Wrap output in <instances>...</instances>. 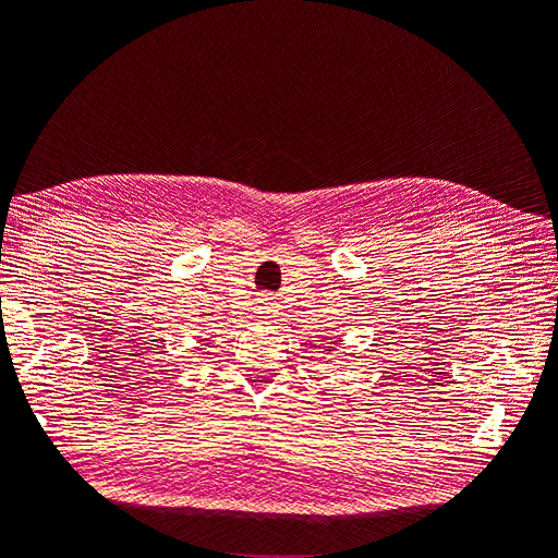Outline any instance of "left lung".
<instances>
[{
  "mask_svg": "<svg viewBox=\"0 0 558 558\" xmlns=\"http://www.w3.org/2000/svg\"><path fill=\"white\" fill-rule=\"evenodd\" d=\"M326 351H332V347H326Z\"/></svg>",
  "mask_w": 558,
  "mask_h": 558,
  "instance_id": "1",
  "label": "left lung"
}]
</instances>
